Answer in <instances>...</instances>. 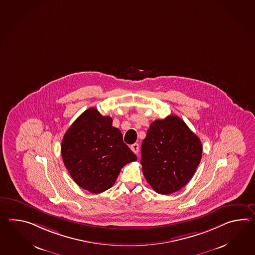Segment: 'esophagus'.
Listing matches in <instances>:
<instances>
[{"label":"esophagus","mask_w":255,"mask_h":255,"mask_svg":"<svg viewBox=\"0 0 255 255\" xmlns=\"http://www.w3.org/2000/svg\"><path fill=\"white\" fill-rule=\"evenodd\" d=\"M130 150L134 153H138L139 152V144L138 143H133L130 145Z\"/></svg>","instance_id":"obj_1"}]
</instances>
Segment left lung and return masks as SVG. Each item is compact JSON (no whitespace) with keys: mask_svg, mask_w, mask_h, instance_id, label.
<instances>
[{"mask_svg":"<svg viewBox=\"0 0 255 255\" xmlns=\"http://www.w3.org/2000/svg\"><path fill=\"white\" fill-rule=\"evenodd\" d=\"M141 170L159 194L169 195L185 187L202 156V144L176 115L153 122L141 143Z\"/></svg>","mask_w":255,"mask_h":255,"instance_id":"8db88e82","label":"left lung"}]
</instances>
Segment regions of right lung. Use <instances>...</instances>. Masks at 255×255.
Instances as JSON below:
<instances>
[{"label": "right lung", "instance_id": "right-lung-1", "mask_svg": "<svg viewBox=\"0 0 255 255\" xmlns=\"http://www.w3.org/2000/svg\"><path fill=\"white\" fill-rule=\"evenodd\" d=\"M61 153L76 184L94 194L113 187L125 164L137 160L113 119L95 108L88 109L68 128Z\"/></svg>", "mask_w": 255, "mask_h": 255}]
</instances>
